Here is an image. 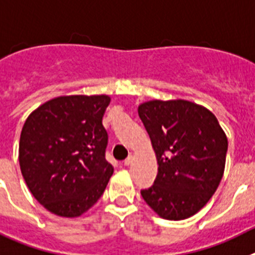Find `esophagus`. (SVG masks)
I'll use <instances>...</instances> for the list:
<instances>
[{
	"label": "esophagus",
	"mask_w": 255,
	"mask_h": 255,
	"mask_svg": "<svg viewBox=\"0 0 255 255\" xmlns=\"http://www.w3.org/2000/svg\"><path fill=\"white\" fill-rule=\"evenodd\" d=\"M132 160H133V158H132V156H128V158L123 161V164H125L126 167H128V165L132 164Z\"/></svg>",
	"instance_id": "1"
}]
</instances>
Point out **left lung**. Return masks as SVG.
<instances>
[{
  "label": "left lung",
  "instance_id": "1",
  "mask_svg": "<svg viewBox=\"0 0 255 255\" xmlns=\"http://www.w3.org/2000/svg\"><path fill=\"white\" fill-rule=\"evenodd\" d=\"M158 161L154 185L141 190L159 217L181 221L196 214L223 177L227 136L216 115L187 100H151L138 106Z\"/></svg>",
  "mask_w": 255,
  "mask_h": 255
}]
</instances>
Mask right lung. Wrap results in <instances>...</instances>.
Here are the masks:
<instances>
[{"label": "right lung", "instance_id": "1", "mask_svg": "<svg viewBox=\"0 0 255 255\" xmlns=\"http://www.w3.org/2000/svg\"><path fill=\"white\" fill-rule=\"evenodd\" d=\"M108 95L55 97L29 114L19 142L21 174L48 212L86 213L101 198L114 168L105 159L103 117Z\"/></svg>", "mask_w": 255, "mask_h": 255}]
</instances>
